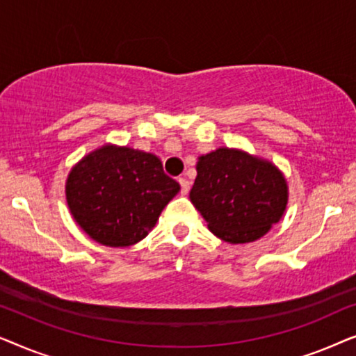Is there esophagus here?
<instances>
[{"label":"esophagus","mask_w":356,"mask_h":356,"mask_svg":"<svg viewBox=\"0 0 356 356\" xmlns=\"http://www.w3.org/2000/svg\"><path fill=\"white\" fill-rule=\"evenodd\" d=\"M178 183H179V186H181V193L183 194H188L189 193V188H191V183H189L186 178H179Z\"/></svg>","instance_id":"obj_1"}]
</instances>
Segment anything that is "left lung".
Returning a JSON list of instances; mask_svg holds the SVG:
<instances>
[{"label": "left lung", "mask_w": 356, "mask_h": 356, "mask_svg": "<svg viewBox=\"0 0 356 356\" xmlns=\"http://www.w3.org/2000/svg\"><path fill=\"white\" fill-rule=\"evenodd\" d=\"M189 199L223 241L250 243L284 216L286 183L270 162L235 149H217L197 162Z\"/></svg>", "instance_id": "left-lung-1"}]
</instances>
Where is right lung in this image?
<instances>
[{"instance_id":"right-lung-1","label":"right lung","mask_w":356,"mask_h":356,"mask_svg":"<svg viewBox=\"0 0 356 356\" xmlns=\"http://www.w3.org/2000/svg\"><path fill=\"white\" fill-rule=\"evenodd\" d=\"M179 184L152 154L105 145L71 170L66 199L74 220L100 245L131 246L149 235Z\"/></svg>"}]
</instances>
